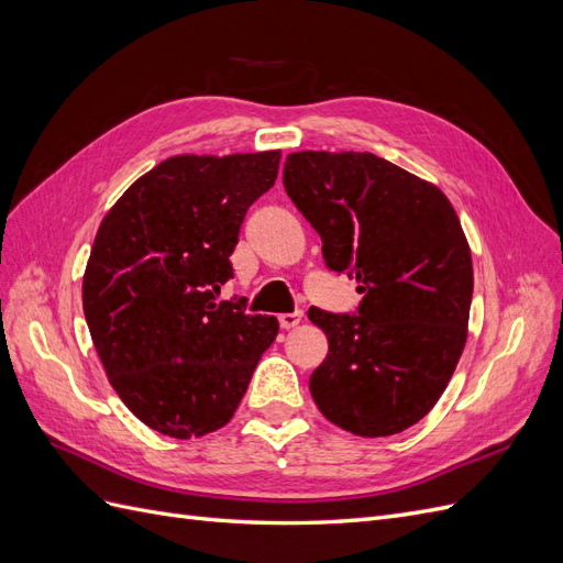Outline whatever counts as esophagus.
Returning a JSON list of instances; mask_svg holds the SVG:
<instances>
[{"instance_id":"1","label":"esophagus","mask_w":563,"mask_h":563,"mask_svg":"<svg viewBox=\"0 0 563 563\" xmlns=\"http://www.w3.org/2000/svg\"><path fill=\"white\" fill-rule=\"evenodd\" d=\"M302 321V312H284L279 314V327L282 329H294Z\"/></svg>"}]
</instances>
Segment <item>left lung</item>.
I'll return each mask as SVG.
<instances>
[{"label":"left lung","mask_w":563,"mask_h":563,"mask_svg":"<svg viewBox=\"0 0 563 563\" xmlns=\"http://www.w3.org/2000/svg\"><path fill=\"white\" fill-rule=\"evenodd\" d=\"M284 187L327 267L364 296L356 314L310 308L329 338L312 399L352 434L404 432L444 395L467 340L472 253L451 201L371 152H294Z\"/></svg>","instance_id":"left-lung-1"}]
</instances>
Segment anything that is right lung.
<instances>
[{"instance_id":"obj_1","label":"right lung","mask_w":563,"mask_h":563,"mask_svg":"<svg viewBox=\"0 0 563 563\" xmlns=\"http://www.w3.org/2000/svg\"><path fill=\"white\" fill-rule=\"evenodd\" d=\"M279 150L178 155L117 199L84 272V317L110 385L166 437L234 416L279 321L216 300L251 203L277 180Z\"/></svg>"}]
</instances>
